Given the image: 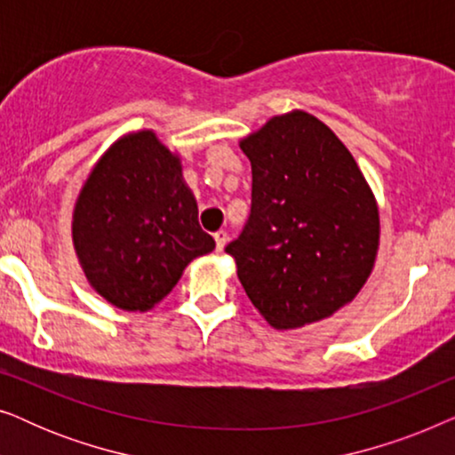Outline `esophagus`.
Listing matches in <instances>:
<instances>
[{
	"instance_id": "esophagus-1",
	"label": "esophagus",
	"mask_w": 455,
	"mask_h": 455,
	"mask_svg": "<svg viewBox=\"0 0 455 455\" xmlns=\"http://www.w3.org/2000/svg\"><path fill=\"white\" fill-rule=\"evenodd\" d=\"M215 244H217V252H221L223 248H226V244H228V232H223V229H220V232L215 234Z\"/></svg>"
}]
</instances>
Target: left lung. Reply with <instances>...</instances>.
Segmentation results:
<instances>
[{"mask_svg":"<svg viewBox=\"0 0 455 455\" xmlns=\"http://www.w3.org/2000/svg\"><path fill=\"white\" fill-rule=\"evenodd\" d=\"M252 165L246 228L226 252L275 329L323 321L352 302L379 251V207L364 173L327 124L302 109L240 140Z\"/></svg>","mask_w":455,"mask_h":455,"instance_id":"left-lung-1","label":"left lung"}]
</instances>
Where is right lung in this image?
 <instances>
[{
  "label": "right lung",
  "instance_id": "1",
  "mask_svg": "<svg viewBox=\"0 0 455 455\" xmlns=\"http://www.w3.org/2000/svg\"><path fill=\"white\" fill-rule=\"evenodd\" d=\"M72 242L91 288L128 313L151 310L215 248L182 161L153 130L120 136L99 157L74 204Z\"/></svg>",
  "mask_w": 455,
  "mask_h": 455
}]
</instances>
